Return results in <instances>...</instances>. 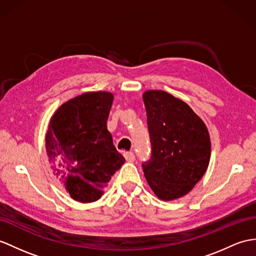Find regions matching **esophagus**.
I'll return each mask as SVG.
<instances>
[{
	"mask_svg": "<svg viewBox=\"0 0 256 256\" xmlns=\"http://www.w3.org/2000/svg\"><path fill=\"white\" fill-rule=\"evenodd\" d=\"M124 158H126V160H128V162H134L136 160V156H134V154L132 152H124Z\"/></svg>",
	"mask_w": 256,
	"mask_h": 256,
	"instance_id": "34e87169",
	"label": "esophagus"
}]
</instances>
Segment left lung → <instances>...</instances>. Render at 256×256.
Instances as JSON below:
<instances>
[{
	"label": "left lung",
	"instance_id": "left-lung-1",
	"mask_svg": "<svg viewBox=\"0 0 256 256\" xmlns=\"http://www.w3.org/2000/svg\"><path fill=\"white\" fill-rule=\"evenodd\" d=\"M143 102L152 148L143 172L158 198L175 200L190 192L208 170V128L188 104L165 91H146Z\"/></svg>",
	"mask_w": 256,
	"mask_h": 256
}]
</instances>
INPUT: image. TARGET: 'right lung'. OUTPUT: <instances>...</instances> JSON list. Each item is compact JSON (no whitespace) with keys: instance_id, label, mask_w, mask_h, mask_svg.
<instances>
[{"instance_id":"1","label":"right lung","mask_w":256,"mask_h":256,"mask_svg":"<svg viewBox=\"0 0 256 256\" xmlns=\"http://www.w3.org/2000/svg\"><path fill=\"white\" fill-rule=\"evenodd\" d=\"M113 98L110 92L84 93L60 105L50 120L48 162L74 201H98L124 163L106 126Z\"/></svg>"}]
</instances>
